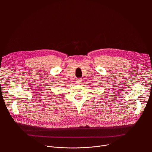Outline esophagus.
Wrapping results in <instances>:
<instances>
[{"label": "esophagus", "instance_id": "obj_1", "mask_svg": "<svg viewBox=\"0 0 152 152\" xmlns=\"http://www.w3.org/2000/svg\"><path fill=\"white\" fill-rule=\"evenodd\" d=\"M81 79H80V78H78V79H76V83H80V82H81Z\"/></svg>", "mask_w": 152, "mask_h": 152}]
</instances>
